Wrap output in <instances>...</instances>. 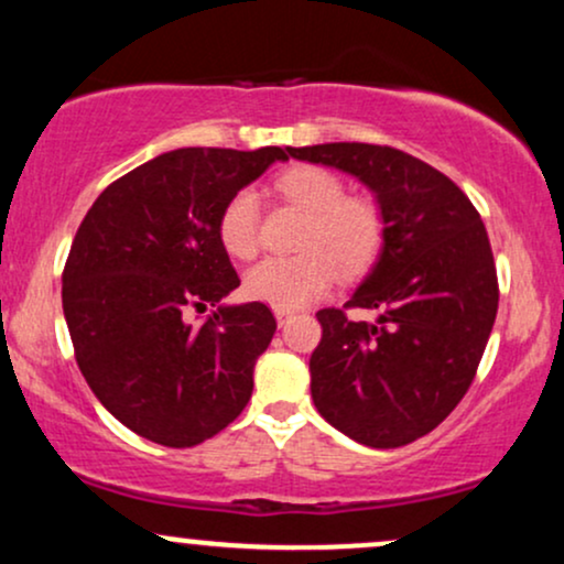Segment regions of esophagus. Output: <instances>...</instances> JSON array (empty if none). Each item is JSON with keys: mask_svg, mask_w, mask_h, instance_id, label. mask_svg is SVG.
Segmentation results:
<instances>
[{"mask_svg": "<svg viewBox=\"0 0 564 564\" xmlns=\"http://www.w3.org/2000/svg\"><path fill=\"white\" fill-rule=\"evenodd\" d=\"M294 318V310H275V321L278 326H286V323Z\"/></svg>", "mask_w": 564, "mask_h": 564, "instance_id": "esophagus-1", "label": "esophagus"}]
</instances>
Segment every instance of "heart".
Instances as JSON below:
<instances>
[{"mask_svg":"<svg viewBox=\"0 0 564 564\" xmlns=\"http://www.w3.org/2000/svg\"><path fill=\"white\" fill-rule=\"evenodd\" d=\"M275 193L307 212L300 254L268 257L246 273L251 300L275 310H300L332 286L334 273H366L384 241V219L373 200L345 196V183L321 166L300 164L275 177ZM219 241L238 260H249L260 246V200L238 191L219 215Z\"/></svg>","mask_w":564,"mask_h":564,"instance_id":"heart-1","label":"heart"}]
</instances>
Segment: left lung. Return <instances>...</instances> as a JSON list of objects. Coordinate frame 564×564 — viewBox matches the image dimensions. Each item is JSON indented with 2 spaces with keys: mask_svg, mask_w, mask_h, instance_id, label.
Wrapping results in <instances>:
<instances>
[{
  "mask_svg": "<svg viewBox=\"0 0 564 564\" xmlns=\"http://www.w3.org/2000/svg\"><path fill=\"white\" fill-rule=\"evenodd\" d=\"M286 153L352 174L377 198L384 241L345 304L377 318L321 310L310 392L355 443L400 448L435 430L475 379L498 310L488 232L456 183L403 151L323 142Z\"/></svg>",
  "mask_w": 564,
  "mask_h": 564,
  "instance_id": "1",
  "label": "left lung"
}]
</instances>
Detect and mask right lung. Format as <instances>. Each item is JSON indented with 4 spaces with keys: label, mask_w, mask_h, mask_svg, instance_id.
<instances>
[{
    "label": "right lung",
    "mask_w": 564,
    "mask_h": 564,
    "mask_svg": "<svg viewBox=\"0 0 564 564\" xmlns=\"http://www.w3.org/2000/svg\"><path fill=\"white\" fill-rule=\"evenodd\" d=\"M283 148H177L119 177L76 230L63 315L89 390L121 424L170 448L225 430L249 403L275 334L262 302L217 304L241 286L219 215ZM216 313L200 327L187 308Z\"/></svg>",
    "instance_id": "1"
}]
</instances>
